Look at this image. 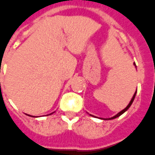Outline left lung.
I'll return each mask as SVG.
<instances>
[{"label": "left lung", "instance_id": "1", "mask_svg": "<svg viewBox=\"0 0 155 155\" xmlns=\"http://www.w3.org/2000/svg\"><path fill=\"white\" fill-rule=\"evenodd\" d=\"M134 65H135V66L136 67L135 64H134ZM135 95H136V91H135V94H134V96H133V97L131 98V100H130V103L128 104V106L125 107L124 110H121V111H120L119 113L116 114V116H114L113 117H110V118H108V119H105V120H112V119H115V118H117V117H119L120 116H121V115H122L123 113H125V111H126V110H128L129 108H130V107L131 106V104L133 103V101H134V99H135Z\"/></svg>", "mask_w": 155, "mask_h": 155}]
</instances>
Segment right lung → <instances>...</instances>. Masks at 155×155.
<instances>
[{
  "label": "right lung",
  "instance_id": "obj_1",
  "mask_svg": "<svg viewBox=\"0 0 155 155\" xmlns=\"http://www.w3.org/2000/svg\"><path fill=\"white\" fill-rule=\"evenodd\" d=\"M51 114H49V115H51ZM28 116H30V115H28ZM33 117H35V116H33Z\"/></svg>",
  "mask_w": 155,
  "mask_h": 155
}]
</instances>
